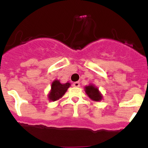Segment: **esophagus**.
<instances>
[{"mask_svg": "<svg viewBox=\"0 0 148 148\" xmlns=\"http://www.w3.org/2000/svg\"><path fill=\"white\" fill-rule=\"evenodd\" d=\"M73 86H75V87H79L80 86V83L79 81H76V82H74V83L73 84Z\"/></svg>", "mask_w": 148, "mask_h": 148, "instance_id": "1", "label": "esophagus"}]
</instances>
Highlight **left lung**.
I'll return each mask as SVG.
<instances>
[{
  "label": "left lung",
  "mask_w": 148,
  "mask_h": 148,
  "mask_svg": "<svg viewBox=\"0 0 148 148\" xmlns=\"http://www.w3.org/2000/svg\"><path fill=\"white\" fill-rule=\"evenodd\" d=\"M85 91L87 95L90 97L92 100L95 101H99L102 100V95L99 92L98 89L97 87L92 86V85H89V86L85 87Z\"/></svg>",
  "instance_id": "left-lung-1"
}]
</instances>
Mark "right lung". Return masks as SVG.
Here are the masks:
<instances>
[{"instance_id":"obj_1","label":"right lung","mask_w":148,"mask_h":148,"mask_svg":"<svg viewBox=\"0 0 148 148\" xmlns=\"http://www.w3.org/2000/svg\"><path fill=\"white\" fill-rule=\"evenodd\" d=\"M70 83H66L62 84L58 80L54 81L52 83L51 92H50L49 95H48L49 99L52 101H56L59 100L67 92V89L70 87Z\"/></svg>"}]
</instances>
